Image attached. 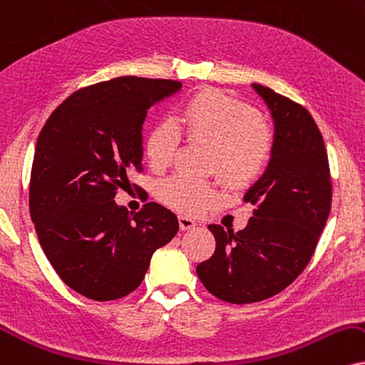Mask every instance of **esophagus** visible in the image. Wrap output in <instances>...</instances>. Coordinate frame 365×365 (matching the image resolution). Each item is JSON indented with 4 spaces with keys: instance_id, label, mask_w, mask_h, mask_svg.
<instances>
[{
    "instance_id": "obj_1",
    "label": "esophagus",
    "mask_w": 365,
    "mask_h": 365,
    "mask_svg": "<svg viewBox=\"0 0 365 365\" xmlns=\"http://www.w3.org/2000/svg\"><path fill=\"white\" fill-rule=\"evenodd\" d=\"M196 222L190 217H179V227H181V230H191V228H195Z\"/></svg>"
}]
</instances>
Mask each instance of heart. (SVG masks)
<instances>
[{"label": "heart", "mask_w": 365, "mask_h": 365, "mask_svg": "<svg viewBox=\"0 0 365 365\" xmlns=\"http://www.w3.org/2000/svg\"><path fill=\"white\" fill-rule=\"evenodd\" d=\"M211 147V168L228 181L244 186L257 179L272 154L271 125L249 103L217 89H203L182 103L173 121H160L148 133L145 154L152 169L162 170L173 162L179 132ZM225 196L220 181H197L175 174L159 184V197L184 213H197Z\"/></svg>", "instance_id": "b5f03b06"}]
</instances>
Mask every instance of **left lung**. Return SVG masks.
Wrapping results in <instances>:
<instances>
[{
  "mask_svg": "<svg viewBox=\"0 0 365 365\" xmlns=\"http://www.w3.org/2000/svg\"><path fill=\"white\" fill-rule=\"evenodd\" d=\"M252 86L272 113L271 160L244 197L254 206L247 227L210 225L217 249L196 267L206 289L233 304L286 289L312 260L331 208L330 165L313 116L271 88Z\"/></svg>",
  "mask_w": 365,
  "mask_h": 365,
  "instance_id": "1",
  "label": "left lung"
}]
</instances>
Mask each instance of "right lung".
Returning a JSON list of instances; mask_svg holds the SVG:
<instances>
[{
    "label": "right lung",
    "mask_w": 365,
    "mask_h": 365,
    "mask_svg": "<svg viewBox=\"0 0 365 365\" xmlns=\"http://www.w3.org/2000/svg\"><path fill=\"white\" fill-rule=\"evenodd\" d=\"M179 89V81L137 76L91 84L66 98L38 135L31 222L58 277L89 299L137 289L152 254L179 230L178 217L159 203L135 215L115 203L130 173H142L147 110Z\"/></svg>",
    "instance_id": "1"
}]
</instances>
